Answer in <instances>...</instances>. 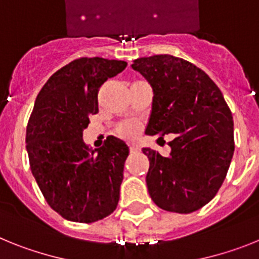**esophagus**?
Returning <instances> with one entry per match:
<instances>
[{"instance_id":"obj_1","label":"esophagus","mask_w":259,"mask_h":259,"mask_svg":"<svg viewBox=\"0 0 259 259\" xmlns=\"http://www.w3.org/2000/svg\"><path fill=\"white\" fill-rule=\"evenodd\" d=\"M129 150H130V152H138L141 148H139L137 145H134V143H133V145H129Z\"/></svg>"}]
</instances>
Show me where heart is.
I'll return each instance as SVG.
<instances>
[{
  "instance_id": "b5f03b06",
  "label": "heart",
  "mask_w": 259,
  "mask_h": 259,
  "mask_svg": "<svg viewBox=\"0 0 259 259\" xmlns=\"http://www.w3.org/2000/svg\"><path fill=\"white\" fill-rule=\"evenodd\" d=\"M117 136L121 138L132 139L138 134V125L134 122H123L116 130Z\"/></svg>"
}]
</instances>
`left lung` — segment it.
<instances>
[{"label": "left lung", "instance_id": "obj_1", "mask_svg": "<svg viewBox=\"0 0 259 259\" xmlns=\"http://www.w3.org/2000/svg\"><path fill=\"white\" fill-rule=\"evenodd\" d=\"M132 67L154 90L146 134H175L169 156L142 148L150 160V197L170 212L199 210L217 195L232 160L231 109L210 76L184 58L156 55L138 58Z\"/></svg>", "mask_w": 259, "mask_h": 259}]
</instances>
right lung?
<instances>
[{
	"label": "right lung",
	"instance_id": "right-lung-1",
	"mask_svg": "<svg viewBox=\"0 0 259 259\" xmlns=\"http://www.w3.org/2000/svg\"><path fill=\"white\" fill-rule=\"evenodd\" d=\"M126 65L102 57L65 65L40 90L27 123L31 172L49 206L71 222L104 219L120 199L129 147L108 137L102 147L89 150L82 136L99 112L102 84Z\"/></svg>",
	"mask_w": 259,
	"mask_h": 259
}]
</instances>
